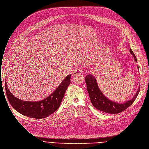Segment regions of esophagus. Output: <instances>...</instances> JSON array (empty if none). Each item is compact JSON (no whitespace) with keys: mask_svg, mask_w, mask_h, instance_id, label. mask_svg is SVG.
<instances>
[{"mask_svg":"<svg viewBox=\"0 0 149 149\" xmlns=\"http://www.w3.org/2000/svg\"><path fill=\"white\" fill-rule=\"evenodd\" d=\"M83 68L82 66L80 67L79 68L76 69L74 72H73V74H81L83 73Z\"/></svg>","mask_w":149,"mask_h":149,"instance_id":"1","label":"esophagus"}]
</instances>
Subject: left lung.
Listing matches in <instances>:
<instances>
[{
  "label": "left lung",
  "mask_w": 149,
  "mask_h": 149,
  "mask_svg": "<svg viewBox=\"0 0 149 149\" xmlns=\"http://www.w3.org/2000/svg\"><path fill=\"white\" fill-rule=\"evenodd\" d=\"M130 52L134 56L135 61L137 62L136 57L132 50L130 49ZM138 68H139L138 66ZM85 80L87 84V91L93 105L97 109L107 113L117 114L127 109L134 103L140 91V88H139L132 99L123 103H118L107 99L102 94L99 90L97 82L94 76L91 74H87L86 76Z\"/></svg>",
  "instance_id": "8db88e82"
}]
</instances>
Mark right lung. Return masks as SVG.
<instances>
[{
	"label": "right lung",
	"instance_id": "right-lung-1",
	"mask_svg": "<svg viewBox=\"0 0 149 149\" xmlns=\"http://www.w3.org/2000/svg\"><path fill=\"white\" fill-rule=\"evenodd\" d=\"M70 76L71 74L66 76L58 88L47 98L37 102L18 99L10 92L5 82L7 99L13 107L24 116L38 119L46 118L59 107L66 90L70 83Z\"/></svg>",
	"mask_w": 149,
	"mask_h": 149
}]
</instances>
